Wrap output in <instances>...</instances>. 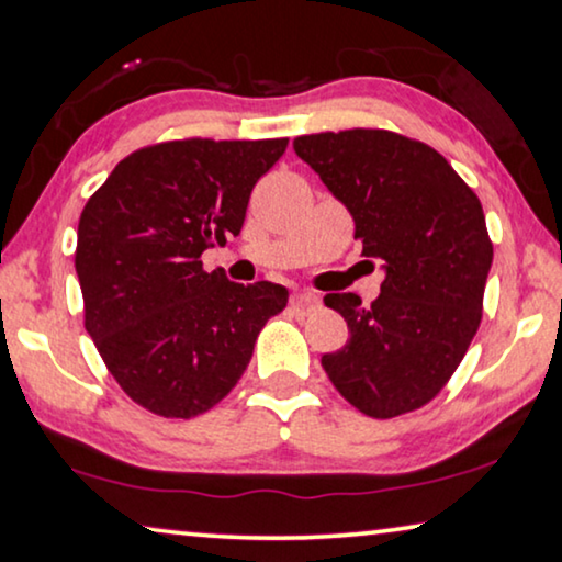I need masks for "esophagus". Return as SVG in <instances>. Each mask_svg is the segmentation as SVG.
<instances>
[{
	"label": "esophagus",
	"mask_w": 562,
	"mask_h": 562,
	"mask_svg": "<svg viewBox=\"0 0 562 562\" xmlns=\"http://www.w3.org/2000/svg\"><path fill=\"white\" fill-rule=\"evenodd\" d=\"M291 304H294L296 310H314V306L319 304V296L312 294V291H296V294L291 296Z\"/></svg>",
	"instance_id": "1"
}]
</instances>
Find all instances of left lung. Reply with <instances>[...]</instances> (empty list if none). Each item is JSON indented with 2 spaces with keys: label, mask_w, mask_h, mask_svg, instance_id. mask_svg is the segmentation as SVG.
Listing matches in <instances>:
<instances>
[{
  "label": "left lung",
  "mask_w": 562,
  "mask_h": 562,
  "mask_svg": "<svg viewBox=\"0 0 562 562\" xmlns=\"http://www.w3.org/2000/svg\"><path fill=\"white\" fill-rule=\"evenodd\" d=\"M294 150L348 206L363 256L386 273L371 306L358 294L325 296L350 337L322 368L368 417L419 409L481 325L494 245L479 196L435 148L389 130L302 135Z\"/></svg>",
  "instance_id": "obj_1"
}]
</instances>
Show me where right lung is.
<instances>
[{"mask_svg":"<svg viewBox=\"0 0 562 562\" xmlns=\"http://www.w3.org/2000/svg\"><path fill=\"white\" fill-rule=\"evenodd\" d=\"M289 140H171L114 166L83 206L76 273L83 325L122 391L158 417L225 398L258 333L289 302L271 281L206 273L202 252L240 235L256 181Z\"/></svg>","mask_w":562,"mask_h":562,"instance_id":"obj_1","label":"right lung"}]
</instances>
